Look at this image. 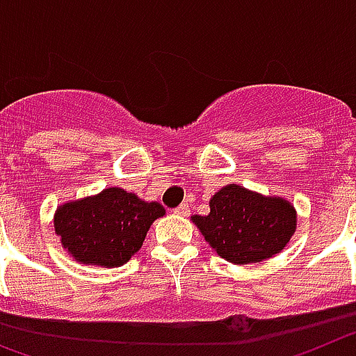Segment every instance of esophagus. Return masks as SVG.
I'll use <instances>...</instances> for the list:
<instances>
[{
  "label": "esophagus",
  "instance_id": "34e87169",
  "mask_svg": "<svg viewBox=\"0 0 356 356\" xmlns=\"http://www.w3.org/2000/svg\"><path fill=\"white\" fill-rule=\"evenodd\" d=\"M174 213H175V215H181V216L190 215V206H188V204H181L179 208L174 209Z\"/></svg>",
  "mask_w": 356,
  "mask_h": 356
}]
</instances>
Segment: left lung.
Segmentation results:
<instances>
[{
	"label": "left lung",
	"instance_id": "obj_1",
	"mask_svg": "<svg viewBox=\"0 0 356 356\" xmlns=\"http://www.w3.org/2000/svg\"><path fill=\"white\" fill-rule=\"evenodd\" d=\"M191 220L216 254L234 265H247L283 251L296 231L298 215L281 197L227 184L209 200V215H195Z\"/></svg>",
	"mask_w": 356,
	"mask_h": 356
}]
</instances>
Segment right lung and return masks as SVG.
I'll list each match as a JSON object with an SVG mask.
<instances>
[{
    "label": "right lung",
    "instance_id": "1",
    "mask_svg": "<svg viewBox=\"0 0 356 356\" xmlns=\"http://www.w3.org/2000/svg\"><path fill=\"white\" fill-rule=\"evenodd\" d=\"M165 215L159 202H145L122 188H107L95 197L73 200L55 211V233L76 261L120 267L143 245L147 231Z\"/></svg>",
    "mask_w": 356,
    "mask_h": 356
}]
</instances>
